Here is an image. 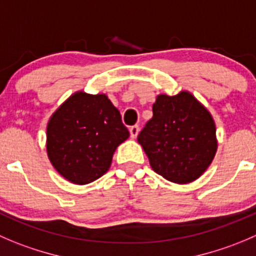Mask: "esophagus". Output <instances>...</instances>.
<instances>
[{
  "mask_svg": "<svg viewBox=\"0 0 256 256\" xmlns=\"http://www.w3.org/2000/svg\"><path fill=\"white\" fill-rule=\"evenodd\" d=\"M138 131H140V128H138V125H134V126H131V128H130V135H131V138H138Z\"/></svg>",
  "mask_w": 256,
  "mask_h": 256,
  "instance_id": "34e87169",
  "label": "esophagus"
}]
</instances>
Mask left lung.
<instances>
[{
    "mask_svg": "<svg viewBox=\"0 0 256 256\" xmlns=\"http://www.w3.org/2000/svg\"><path fill=\"white\" fill-rule=\"evenodd\" d=\"M152 112L138 136L152 170L171 182L196 180L209 168L218 148L210 112L188 91L158 95Z\"/></svg>",
    "mask_w": 256,
    "mask_h": 256,
    "instance_id": "obj_1",
    "label": "left lung"
}]
</instances>
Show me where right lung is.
<instances>
[{
	"label": "right lung",
	"instance_id": "add662e5",
	"mask_svg": "<svg viewBox=\"0 0 256 256\" xmlns=\"http://www.w3.org/2000/svg\"><path fill=\"white\" fill-rule=\"evenodd\" d=\"M130 136L120 111L104 94H74L47 124V155L66 180L92 182L111 166L114 152Z\"/></svg>",
	"mask_w": 256,
	"mask_h": 256
}]
</instances>
